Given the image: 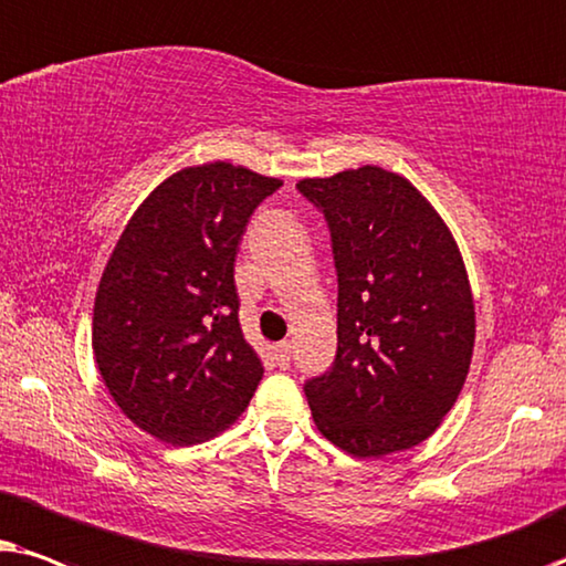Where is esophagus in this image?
Listing matches in <instances>:
<instances>
[{
    "label": "esophagus",
    "mask_w": 566,
    "mask_h": 566,
    "mask_svg": "<svg viewBox=\"0 0 566 566\" xmlns=\"http://www.w3.org/2000/svg\"><path fill=\"white\" fill-rule=\"evenodd\" d=\"M274 359L279 361V367H290V359H292V344L290 342H282L274 346Z\"/></svg>",
    "instance_id": "34e87169"
}]
</instances>
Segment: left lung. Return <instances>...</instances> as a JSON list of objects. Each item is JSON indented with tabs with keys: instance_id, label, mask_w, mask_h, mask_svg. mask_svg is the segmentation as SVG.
<instances>
[{
	"instance_id": "left-lung-1",
	"label": "left lung",
	"mask_w": 566,
	"mask_h": 566,
	"mask_svg": "<svg viewBox=\"0 0 566 566\" xmlns=\"http://www.w3.org/2000/svg\"><path fill=\"white\" fill-rule=\"evenodd\" d=\"M297 191L328 224L338 282L336 357L303 386L315 427L357 458L419 446L461 394L476 336L455 240L409 180L375 165Z\"/></svg>"
}]
</instances>
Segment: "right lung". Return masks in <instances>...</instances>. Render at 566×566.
I'll return each instance as SVG.
<instances>
[{"mask_svg": "<svg viewBox=\"0 0 566 566\" xmlns=\"http://www.w3.org/2000/svg\"><path fill=\"white\" fill-rule=\"evenodd\" d=\"M282 180L209 163L170 176L118 238L95 295L93 349L113 401L170 446L248 409L263 365L240 328L235 255Z\"/></svg>", "mask_w": 566, "mask_h": 566, "instance_id": "add662e5", "label": "right lung"}]
</instances>
